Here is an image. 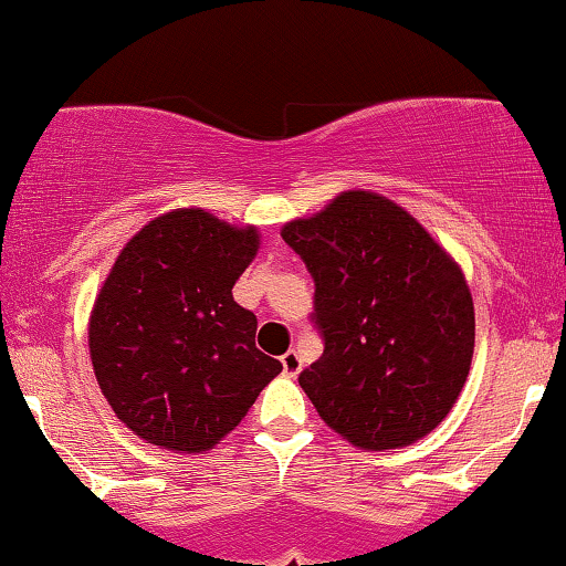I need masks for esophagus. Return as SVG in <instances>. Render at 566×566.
I'll return each mask as SVG.
<instances>
[{
    "mask_svg": "<svg viewBox=\"0 0 566 566\" xmlns=\"http://www.w3.org/2000/svg\"><path fill=\"white\" fill-rule=\"evenodd\" d=\"M282 368H284V374L292 376V378H295L300 370H303V360H300V355L295 353V349H290V353L282 355Z\"/></svg>",
    "mask_w": 566,
    "mask_h": 566,
    "instance_id": "1",
    "label": "esophagus"
}]
</instances>
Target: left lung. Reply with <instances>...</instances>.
I'll return each instance as SVG.
<instances>
[{"mask_svg": "<svg viewBox=\"0 0 566 566\" xmlns=\"http://www.w3.org/2000/svg\"><path fill=\"white\" fill-rule=\"evenodd\" d=\"M282 238L311 271L324 355L300 386L326 426L363 449L423 439L460 397L475 311L457 263L405 209L349 190Z\"/></svg>", "mask_w": 566, "mask_h": 566, "instance_id": "obj_1", "label": "left lung"}]
</instances>
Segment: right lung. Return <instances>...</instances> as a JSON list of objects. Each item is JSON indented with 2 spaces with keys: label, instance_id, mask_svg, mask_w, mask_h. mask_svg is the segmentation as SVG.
Listing matches in <instances>:
<instances>
[{
  "label": "right lung",
  "instance_id": "obj_1",
  "mask_svg": "<svg viewBox=\"0 0 566 566\" xmlns=\"http://www.w3.org/2000/svg\"><path fill=\"white\" fill-rule=\"evenodd\" d=\"M255 250V227L177 209L114 261L91 313V363L106 402L140 439L206 452L282 374L255 347L259 318L232 297Z\"/></svg>",
  "mask_w": 566,
  "mask_h": 566
}]
</instances>
